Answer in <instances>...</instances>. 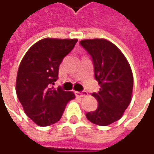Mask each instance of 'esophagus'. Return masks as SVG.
Here are the masks:
<instances>
[{
  "label": "esophagus",
  "instance_id": "obj_1",
  "mask_svg": "<svg viewBox=\"0 0 154 154\" xmlns=\"http://www.w3.org/2000/svg\"><path fill=\"white\" fill-rule=\"evenodd\" d=\"M77 95H79V96H81V97H84V96H87L88 93L86 91H82V92H77Z\"/></svg>",
  "mask_w": 154,
  "mask_h": 154
}]
</instances>
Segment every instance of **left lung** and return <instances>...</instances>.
<instances>
[{
  "mask_svg": "<svg viewBox=\"0 0 154 154\" xmlns=\"http://www.w3.org/2000/svg\"><path fill=\"white\" fill-rule=\"evenodd\" d=\"M91 56L94 77L100 88L93 93L98 107L86 113L91 123L106 126L120 119L131 101L133 74L123 53L106 39H86L80 42Z\"/></svg>",
  "mask_w": 154,
  "mask_h": 154,
  "instance_id": "8db88e82",
  "label": "left lung"
}]
</instances>
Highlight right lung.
Here are the masks:
<instances>
[{
    "instance_id": "1",
    "label": "right lung",
    "mask_w": 154,
    "mask_h": 154,
    "mask_svg": "<svg viewBox=\"0 0 154 154\" xmlns=\"http://www.w3.org/2000/svg\"><path fill=\"white\" fill-rule=\"evenodd\" d=\"M77 39L44 38L35 42L20 62L16 93L25 114L39 126H48L62 117L73 92L54 88L63 59L73 49Z\"/></svg>"
}]
</instances>
